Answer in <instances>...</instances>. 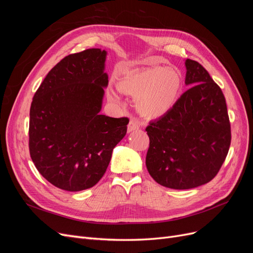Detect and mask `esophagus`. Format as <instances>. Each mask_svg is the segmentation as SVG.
<instances>
[{
	"instance_id": "obj_1",
	"label": "esophagus",
	"mask_w": 253,
	"mask_h": 253,
	"mask_svg": "<svg viewBox=\"0 0 253 253\" xmlns=\"http://www.w3.org/2000/svg\"><path fill=\"white\" fill-rule=\"evenodd\" d=\"M139 127H140V126H139L138 122L131 120V121L128 122V125H127V133H131L133 131H136V129H138Z\"/></svg>"
}]
</instances>
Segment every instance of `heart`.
<instances>
[{
  "mask_svg": "<svg viewBox=\"0 0 253 253\" xmlns=\"http://www.w3.org/2000/svg\"><path fill=\"white\" fill-rule=\"evenodd\" d=\"M181 86L182 78L177 70L159 65L134 71L118 82L121 91L135 97L136 111L148 119L159 118L169 112L177 101ZM108 98L113 102L121 101L115 88L108 90Z\"/></svg>",
  "mask_w": 253,
  "mask_h": 253,
  "instance_id": "heart-1",
  "label": "heart"
}]
</instances>
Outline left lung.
I'll use <instances>...</instances> for the list:
<instances>
[{
	"mask_svg": "<svg viewBox=\"0 0 253 253\" xmlns=\"http://www.w3.org/2000/svg\"><path fill=\"white\" fill-rule=\"evenodd\" d=\"M185 65L190 88L145 128L147 169L159 185L175 190L200 187L215 177L231 142L223 91L196 61L187 59Z\"/></svg>",
	"mask_w": 253,
	"mask_h": 253,
	"instance_id": "left-lung-1",
	"label": "left lung"
}]
</instances>
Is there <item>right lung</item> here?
<instances>
[{
  "label": "right lung",
  "mask_w": 253,
  "mask_h": 253,
  "mask_svg": "<svg viewBox=\"0 0 253 253\" xmlns=\"http://www.w3.org/2000/svg\"><path fill=\"white\" fill-rule=\"evenodd\" d=\"M106 52L89 48L53 66L36 91L29 113V153L43 177L71 192L94 187L128 119L100 115L109 76Z\"/></svg>",
  "instance_id": "add662e5"
}]
</instances>
